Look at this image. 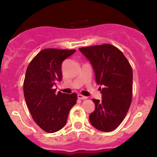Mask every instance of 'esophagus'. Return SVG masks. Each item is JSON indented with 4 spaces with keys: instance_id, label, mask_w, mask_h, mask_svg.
Here are the masks:
<instances>
[{
    "instance_id": "esophagus-1",
    "label": "esophagus",
    "mask_w": 157,
    "mask_h": 157,
    "mask_svg": "<svg viewBox=\"0 0 157 157\" xmlns=\"http://www.w3.org/2000/svg\"><path fill=\"white\" fill-rule=\"evenodd\" d=\"M77 98L80 99V100H86V99H87V97H85L83 95L80 94H77Z\"/></svg>"
}]
</instances>
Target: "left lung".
I'll list each match as a JSON object with an SVG mask.
<instances>
[{"label":"left lung","instance_id":"left-lung-1","mask_svg":"<svg viewBox=\"0 0 157 157\" xmlns=\"http://www.w3.org/2000/svg\"><path fill=\"white\" fill-rule=\"evenodd\" d=\"M92 66L102 100L92 101L95 109L89 115L97 130L109 132L120 125L132 100L133 71L122 52L111 44L80 48ZM102 88H101V86Z\"/></svg>","mask_w":157,"mask_h":157}]
</instances>
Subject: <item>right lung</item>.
<instances>
[{
    "mask_svg": "<svg viewBox=\"0 0 157 157\" xmlns=\"http://www.w3.org/2000/svg\"><path fill=\"white\" fill-rule=\"evenodd\" d=\"M76 50L46 48L33 58L26 69L23 93L35 122L43 130L54 133L62 129L77 94L56 93L55 86L62 80V63Z\"/></svg>",
    "mask_w": 157,
    "mask_h": 157,
    "instance_id": "1",
    "label": "right lung"
}]
</instances>
